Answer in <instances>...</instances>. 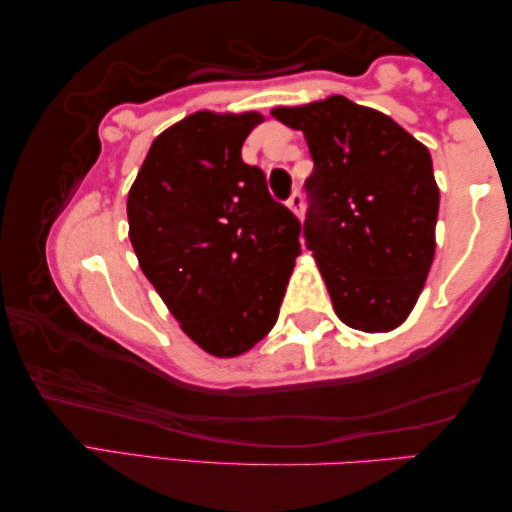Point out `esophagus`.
Masks as SVG:
<instances>
[{
    "label": "esophagus",
    "mask_w": 512,
    "mask_h": 512,
    "mask_svg": "<svg viewBox=\"0 0 512 512\" xmlns=\"http://www.w3.org/2000/svg\"><path fill=\"white\" fill-rule=\"evenodd\" d=\"M288 208H290V211L295 213L297 217L304 215V195H301L299 190H295V192H292V195H290V199H288Z\"/></svg>",
    "instance_id": "34e87169"
}]
</instances>
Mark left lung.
Wrapping results in <instances>:
<instances>
[{"instance_id": "left-lung-1", "label": "left lung", "mask_w": 512, "mask_h": 512, "mask_svg": "<svg viewBox=\"0 0 512 512\" xmlns=\"http://www.w3.org/2000/svg\"><path fill=\"white\" fill-rule=\"evenodd\" d=\"M272 115L304 131L313 156L304 238L335 315L365 333L397 329L435 254L440 190L429 149L392 117L342 95Z\"/></svg>"}]
</instances>
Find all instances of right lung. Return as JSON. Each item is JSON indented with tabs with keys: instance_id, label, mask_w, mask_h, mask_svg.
Instances as JSON below:
<instances>
[{
	"instance_id": "right-lung-1",
	"label": "right lung",
	"mask_w": 512,
	"mask_h": 512,
	"mask_svg": "<svg viewBox=\"0 0 512 512\" xmlns=\"http://www.w3.org/2000/svg\"><path fill=\"white\" fill-rule=\"evenodd\" d=\"M263 115L199 111L158 136L129 190L140 270L190 340L220 358L272 331L301 224L274 201L242 142Z\"/></svg>"
}]
</instances>
